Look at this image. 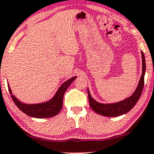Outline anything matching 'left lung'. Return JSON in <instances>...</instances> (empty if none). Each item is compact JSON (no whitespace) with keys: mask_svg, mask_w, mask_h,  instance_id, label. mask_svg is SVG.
I'll return each instance as SVG.
<instances>
[{"mask_svg":"<svg viewBox=\"0 0 154 154\" xmlns=\"http://www.w3.org/2000/svg\"><path fill=\"white\" fill-rule=\"evenodd\" d=\"M141 53L142 58H143V73H142L138 86H137L136 90L134 91L133 95L128 98L125 99L122 101L117 102V103L103 104L97 103V101H95L91 96L90 91L87 90L90 106L94 112L106 117H117L127 113L134 106L135 104L137 103L140 96H141L144 87V77H145V67H145V55H144L143 51Z\"/></svg>","mask_w":154,"mask_h":154,"instance_id":"left-lung-1","label":"left lung"}]
</instances>
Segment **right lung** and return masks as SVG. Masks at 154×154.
<instances>
[{"label":"right lung","instance_id":"1","mask_svg":"<svg viewBox=\"0 0 154 154\" xmlns=\"http://www.w3.org/2000/svg\"><path fill=\"white\" fill-rule=\"evenodd\" d=\"M76 77L71 78L68 81L62 84L59 87L54 97L49 101L38 104H26L21 103L11 94V90L9 86V91L13 101L18 108L27 115L37 118H48L54 117L59 113L63 106V97L64 92L69 86Z\"/></svg>","mask_w":154,"mask_h":154}]
</instances>
